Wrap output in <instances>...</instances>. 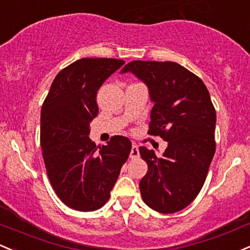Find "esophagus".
<instances>
[{
  "label": "esophagus",
  "mask_w": 250,
  "mask_h": 250,
  "mask_svg": "<svg viewBox=\"0 0 250 250\" xmlns=\"http://www.w3.org/2000/svg\"><path fill=\"white\" fill-rule=\"evenodd\" d=\"M140 156V152H139V147L136 145H133L131 146V150H130V158L131 159H138Z\"/></svg>",
  "instance_id": "esophagus-1"
}]
</instances>
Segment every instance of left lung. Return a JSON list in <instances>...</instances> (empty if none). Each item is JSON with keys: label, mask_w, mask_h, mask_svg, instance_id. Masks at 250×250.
<instances>
[{"label": "left lung", "mask_w": 250, "mask_h": 250, "mask_svg": "<svg viewBox=\"0 0 250 250\" xmlns=\"http://www.w3.org/2000/svg\"><path fill=\"white\" fill-rule=\"evenodd\" d=\"M131 72L147 85L150 101L149 135L168 142L163 158L140 147L148 165L140 180L144 202L161 213L188 207L204 185L216 150V111L199 77L173 62L134 60L121 73Z\"/></svg>", "instance_id": "1"}]
</instances>
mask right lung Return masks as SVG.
I'll list each match as a JSON object with an SVG mask.
<instances>
[{
	"instance_id": "1",
	"label": "right lung",
	"mask_w": 250,
	"mask_h": 250,
	"mask_svg": "<svg viewBox=\"0 0 250 250\" xmlns=\"http://www.w3.org/2000/svg\"><path fill=\"white\" fill-rule=\"evenodd\" d=\"M125 64L111 58H83L54 78L41 108L40 144L46 171L60 201L78 211L102 208L131 149L125 136L96 147L89 138L97 116V91Z\"/></svg>"
}]
</instances>
